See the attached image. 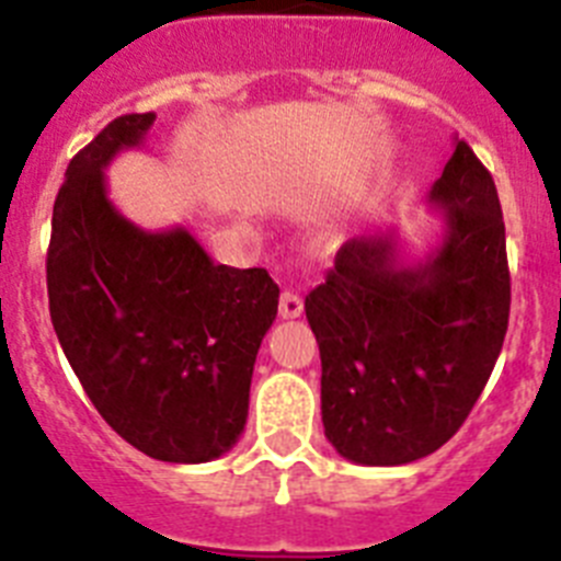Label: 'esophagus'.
<instances>
[{"instance_id":"1","label":"esophagus","mask_w":561,"mask_h":561,"mask_svg":"<svg viewBox=\"0 0 561 561\" xmlns=\"http://www.w3.org/2000/svg\"><path fill=\"white\" fill-rule=\"evenodd\" d=\"M277 311H280L284 320H295V317L304 314V300H300V295H295V291H284V295H280V304H277Z\"/></svg>"}]
</instances>
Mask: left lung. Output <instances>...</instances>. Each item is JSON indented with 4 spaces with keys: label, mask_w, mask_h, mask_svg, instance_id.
Returning a JSON list of instances; mask_svg holds the SVG:
<instances>
[{
    "label": "left lung",
    "mask_w": 561,
    "mask_h": 561,
    "mask_svg": "<svg viewBox=\"0 0 561 561\" xmlns=\"http://www.w3.org/2000/svg\"><path fill=\"white\" fill-rule=\"evenodd\" d=\"M427 205L444 221L427 257L401 255L396 230L356 236L306 295L325 438L362 466L413 463L444 447L483 393L508 329L497 187L463 140Z\"/></svg>",
    "instance_id": "left-lung-1"
}]
</instances>
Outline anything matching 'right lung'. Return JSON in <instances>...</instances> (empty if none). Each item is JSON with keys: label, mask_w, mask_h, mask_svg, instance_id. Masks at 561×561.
<instances>
[{"label": "right lung", "mask_w": 561, "mask_h": 561, "mask_svg": "<svg viewBox=\"0 0 561 561\" xmlns=\"http://www.w3.org/2000/svg\"><path fill=\"white\" fill-rule=\"evenodd\" d=\"M157 114H123L78 151L53 205L49 317L78 381L148 458L207 463L236 447L261 340L277 314L266 270L213 264L187 227L142 230L106 191Z\"/></svg>", "instance_id": "obj_1"}]
</instances>
